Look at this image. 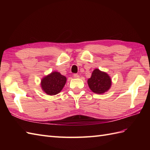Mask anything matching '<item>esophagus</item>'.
<instances>
[{"instance_id": "34e87169", "label": "esophagus", "mask_w": 150, "mask_h": 150, "mask_svg": "<svg viewBox=\"0 0 150 150\" xmlns=\"http://www.w3.org/2000/svg\"><path fill=\"white\" fill-rule=\"evenodd\" d=\"M73 77L76 79H78L79 77V75L78 74H77V73H75V74H73Z\"/></svg>"}]
</instances>
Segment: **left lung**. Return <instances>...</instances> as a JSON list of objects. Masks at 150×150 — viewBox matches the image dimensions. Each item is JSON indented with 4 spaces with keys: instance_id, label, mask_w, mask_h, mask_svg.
<instances>
[{
    "instance_id": "1",
    "label": "left lung",
    "mask_w": 150,
    "mask_h": 150,
    "mask_svg": "<svg viewBox=\"0 0 150 150\" xmlns=\"http://www.w3.org/2000/svg\"><path fill=\"white\" fill-rule=\"evenodd\" d=\"M88 84L93 93L103 94L110 90L111 80L106 72L95 69L92 72L91 77L88 80Z\"/></svg>"
}]
</instances>
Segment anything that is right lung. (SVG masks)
<instances>
[{
	"label": "right lung",
	"mask_w": 150,
	"mask_h": 150,
	"mask_svg": "<svg viewBox=\"0 0 150 150\" xmlns=\"http://www.w3.org/2000/svg\"><path fill=\"white\" fill-rule=\"evenodd\" d=\"M66 80L65 76L61 75L59 72L53 71L41 80V88L46 94L55 95L61 91Z\"/></svg>",
	"instance_id": "add662e5"
}]
</instances>
